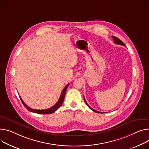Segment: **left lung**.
Wrapping results in <instances>:
<instances>
[{"mask_svg": "<svg viewBox=\"0 0 149 149\" xmlns=\"http://www.w3.org/2000/svg\"><path fill=\"white\" fill-rule=\"evenodd\" d=\"M112 38H113V40H114V43L115 44H119V45H123V46H125V44L120 40V39H119L118 38H117V37H116V36H112ZM84 101H85V102H86V104H87V105L88 106V107L89 108H91V110H92V111H95V113H102L101 112H100V111H96V110H95L94 109H93V108H92L90 106L88 105V104L87 103V102H86V100H85V98H84Z\"/></svg>", "mask_w": 149, "mask_h": 149, "instance_id": "obj_1", "label": "left lung"}]
</instances>
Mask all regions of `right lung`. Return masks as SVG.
Returning <instances> with one entry per match:
<instances>
[{"label": "right lung", "mask_w": 149, "mask_h": 149, "mask_svg": "<svg viewBox=\"0 0 149 149\" xmlns=\"http://www.w3.org/2000/svg\"><path fill=\"white\" fill-rule=\"evenodd\" d=\"M69 85V83L65 87V88H63V90L62 91V93H61V97H60V98H59V100H58V101H57V102L54 105H53L52 107L49 108H48V109H46V110H35V109H32V108H30V107H29L24 102V101H23L22 97H21L20 96H19V98H20V100H21V101H22L23 104L24 105V106L27 109V110H28L29 111H31V112H33V113H37V114H51V113H53L55 112V111L57 110V109L62 105V103H63V101H64L65 96V93H66V90H67V88H68V87Z\"/></svg>", "instance_id": "1"}]
</instances>
